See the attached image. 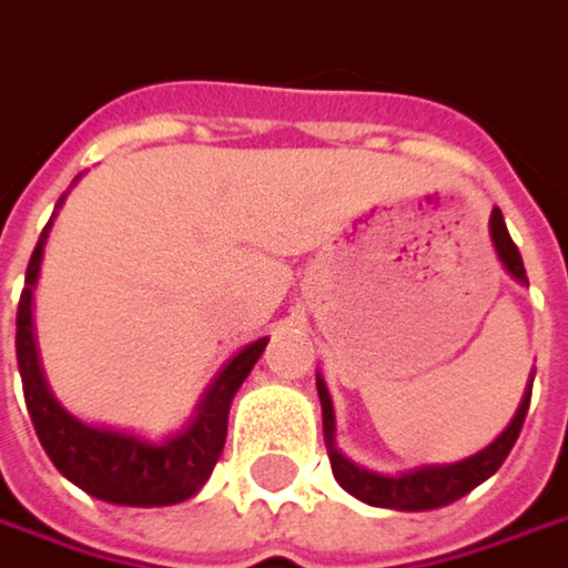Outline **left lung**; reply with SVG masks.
Masks as SVG:
<instances>
[{
	"label": "left lung",
	"instance_id": "8db88e82",
	"mask_svg": "<svg viewBox=\"0 0 568 568\" xmlns=\"http://www.w3.org/2000/svg\"><path fill=\"white\" fill-rule=\"evenodd\" d=\"M491 241H495V251L501 256L505 270L527 283L524 276V260L520 251L511 241L508 227H505V217L495 209L491 212ZM534 383V379H530ZM317 395H321V415H324V444H327V456H331V469H334V479L344 485L351 495H356L359 501L366 505H376V508H392V511H430V508H444L453 505L456 498L469 495L476 485H483L488 476L498 473V466L508 459V453L515 447V440L520 437V427H524V417L530 408V392L524 395L520 408H517L515 420L505 427V434L488 444L485 450H479L469 459H459L450 466H424L415 473H405V476H379V473H369L363 466H353L344 453L334 450V405H331V395H327V385L317 379Z\"/></svg>",
	"mask_w": 568,
	"mask_h": 568
}]
</instances>
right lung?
Instances as JSON below:
<instances>
[{
    "mask_svg": "<svg viewBox=\"0 0 568 568\" xmlns=\"http://www.w3.org/2000/svg\"><path fill=\"white\" fill-rule=\"evenodd\" d=\"M41 253H44V234L31 253L16 317L18 373H21V388H24V405H28L41 447L48 450L53 466L92 498H102L112 505H131V508H160V505H176V501L192 498L209 483L215 463L221 459L231 398L247 379L253 363L260 359L266 337L244 347L221 369L215 385L202 398L195 420L173 440L148 444L131 434L89 427L57 405L38 366L34 331H31V285L38 280Z\"/></svg>",
    "mask_w": 568,
    "mask_h": 568,
    "instance_id": "right-lung-1",
    "label": "right lung"
}]
</instances>
